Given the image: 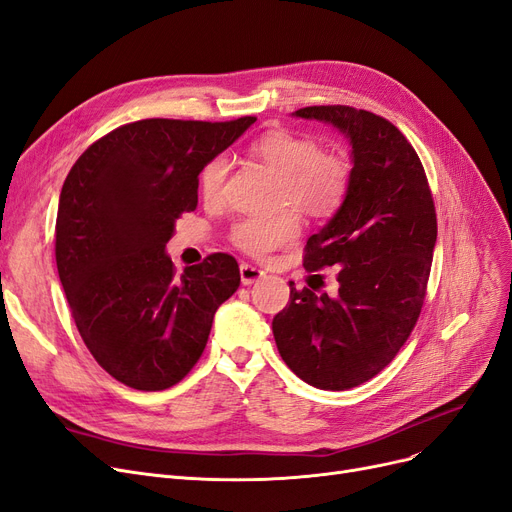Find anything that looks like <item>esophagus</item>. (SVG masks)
I'll return each mask as SVG.
<instances>
[{
    "mask_svg": "<svg viewBox=\"0 0 512 512\" xmlns=\"http://www.w3.org/2000/svg\"><path fill=\"white\" fill-rule=\"evenodd\" d=\"M265 276V272L261 268H257V265H251V263H240V282L244 286H249L257 280H261Z\"/></svg>",
    "mask_w": 512,
    "mask_h": 512,
    "instance_id": "1",
    "label": "esophagus"
}]
</instances>
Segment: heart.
Listing matches in <instances>:
<instances>
[{"label":"heart","mask_w":512,"mask_h":512,"mask_svg":"<svg viewBox=\"0 0 512 512\" xmlns=\"http://www.w3.org/2000/svg\"><path fill=\"white\" fill-rule=\"evenodd\" d=\"M251 152L282 180L280 203H291L311 217L335 215L351 188V163L343 152L322 150L309 136L293 131H270L251 144ZM228 161L211 159L201 171V196L209 207L224 201ZM301 232L293 209L270 217H242L230 230V242L242 253L263 259L286 247Z\"/></svg>","instance_id":"obj_1"}]
</instances>
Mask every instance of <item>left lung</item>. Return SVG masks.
Instances as JSON below:
<instances>
[{
	"label": "left lung",
	"instance_id": "obj_1",
	"mask_svg": "<svg viewBox=\"0 0 512 512\" xmlns=\"http://www.w3.org/2000/svg\"><path fill=\"white\" fill-rule=\"evenodd\" d=\"M295 117L330 123L349 138L351 188L335 217L309 236L303 257L314 274L335 265L339 295L291 284L272 330L299 379L345 391L379 374L416 326L437 240L435 203L416 150L387 119L343 104L305 106Z\"/></svg>",
	"mask_w": 512,
	"mask_h": 512
}]
</instances>
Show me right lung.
Wrapping results in <instances>:
<instances>
[{
	"instance_id": "right-lung-1",
	"label": "right lung",
	"mask_w": 512,
	"mask_h": 512,
	"mask_svg": "<svg viewBox=\"0 0 512 512\" xmlns=\"http://www.w3.org/2000/svg\"><path fill=\"white\" fill-rule=\"evenodd\" d=\"M257 119H144L113 129L69 171L56 265L79 335L119 383L163 391L201 360L217 307L240 284L213 253L177 276L165 244L198 205V173Z\"/></svg>"
}]
</instances>
